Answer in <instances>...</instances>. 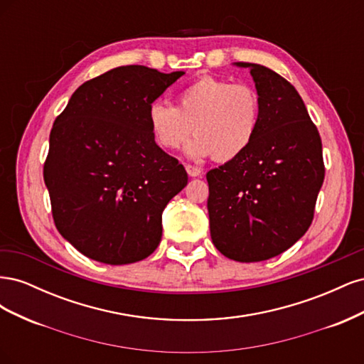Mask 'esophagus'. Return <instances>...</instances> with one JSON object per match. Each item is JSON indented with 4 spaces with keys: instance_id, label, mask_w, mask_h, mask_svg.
Instances as JSON below:
<instances>
[{
    "instance_id": "1",
    "label": "esophagus",
    "mask_w": 364,
    "mask_h": 364,
    "mask_svg": "<svg viewBox=\"0 0 364 364\" xmlns=\"http://www.w3.org/2000/svg\"><path fill=\"white\" fill-rule=\"evenodd\" d=\"M185 170H186V173H188V174L191 176V178H197V176H200V174H202V168L196 167V165L186 164V165H185Z\"/></svg>"
}]
</instances>
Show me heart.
<instances>
[{
	"label": "heart",
	"mask_w": 364,
	"mask_h": 364,
	"mask_svg": "<svg viewBox=\"0 0 364 364\" xmlns=\"http://www.w3.org/2000/svg\"><path fill=\"white\" fill-rule=\"evenodd\" d=\"M151 135L165 150L183 146L191 130L196 136L186 144L194 159L213 156L232 161L250 147L261 118L258 92L247 83H232L217 77H200L176 95V106L153 102L149 107Z\"/></svg>",
	"instance_id": "obj_1"
}]
</instances>
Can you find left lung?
I'll use <instances>...</instances> for the list:
<instances>
[{"label": "left lung", "mask_w": 364, "mask_h": 364, "mask_svg": "<svg viewBox=\"0 0 364 364\" xmlns=\"http://www.w3.org/2000/svg\"><path fill=\"white\" fill-rule=\"evenodd\" d=\"M234 65L250 70L261 118L243 155L206 173L209 229L225 257L258 262L310 228L325 178L322 141L290 82L258 63Z\"/></svg>", "instance_id": "obj_1"}]
</instances>
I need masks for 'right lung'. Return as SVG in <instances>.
<instances>
[{
  "instance_id": "right-lung-1",
  "label": "right lung",
  "mask_w": 364,
  "mask_h": 364,
  "mask_svg": "<svg viewBox=\"0 0 364 364\" xmlns=\"http://www.w3.org/2000/svg\"><path fill=\"white\" fill-rule=\"evenodd\" d=\"M183 71L127 65L85 82L50 134L43 181L60 235L98 262L147 258L162 211L188 182L151 135L149 107Z\"/></svg>"
}]
</instances>
